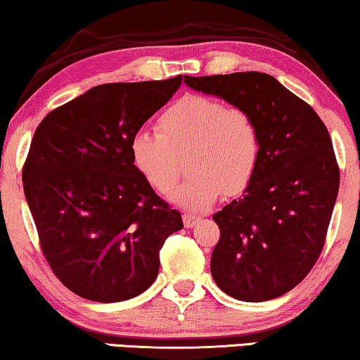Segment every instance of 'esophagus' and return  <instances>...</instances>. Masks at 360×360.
Masks as SVG:
<instances>
[{"label": "esophagus", "mask_w": 360, "mask_h": 360, "mask_svg": "<svg viewBox=\"0 0 360 360\" xmlns=\"http://www.w3.org/2000/svg\"><path fill=\"white\" fill-rule=\"evenodd\" d=\"M198 223V218L196 216H191V214H184V224L185 228H193V226Z\"/></svg>", "instance_id": "esophagus-1"}]
</instances>
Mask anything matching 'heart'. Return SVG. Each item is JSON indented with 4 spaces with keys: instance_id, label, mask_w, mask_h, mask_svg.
<instances>
[{
    "instance_id": "heart-1",
    "label": "heart",
    "mask_w": 360,
    "mask_h": 360,
    "mask_svg": "<svg viewBox=\"0 0 360 360\" xmlns=\"http://www.w3.org/2000/svg\"><path fill=\"white\" fill-rule=\"evenodd\" d=\"M154 132L132 136L129 152L134 169L159 193L179 181L186 157L190 176L172 198L181 208L200 211L219 195L238 196L252 184L262 155L259 124L248 110L226 106L203 95H185L157 117Z\"/></svg>"
}]
</instances>
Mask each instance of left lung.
Segmentation results:
<instances>
[{"label": "left lung", "instance_id": "1", "mask_svg": "<svg viewBox=\"0 0 360 360\" xmlns=\"http://www.w3.org/2000/svg\"><path fill=\"white\" fill-rule=\"evenodd\" d=\"M185 83L257 121L259 170L243 198L213 214L219 240L211 275L243 302L277 298L307 277L326 240L339 190L331 137L316 111L267 73L185 75Z\"/></svg>", "mask_w": 360, "mask_h": 360}]
</instances>
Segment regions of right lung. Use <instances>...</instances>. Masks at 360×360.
Segmentation results:
<instances>
[{"label":"right lung","instance_id":"add662e5","mask_svg":"<svg viewBox=\"0 0 360 360\" xmlns=\"http://www.w3.org/2000/svg\"><path fill=\"white\" fill-rule=\"evenodd\" d=\"M181 85L105 83L56 108L34 132L24 195L56 277L78 297L124 302L159 274L160 249L181 214L134 169L132 136Z\"/></svg>","mask_w":360,"mask_h":360}]
</instances>
